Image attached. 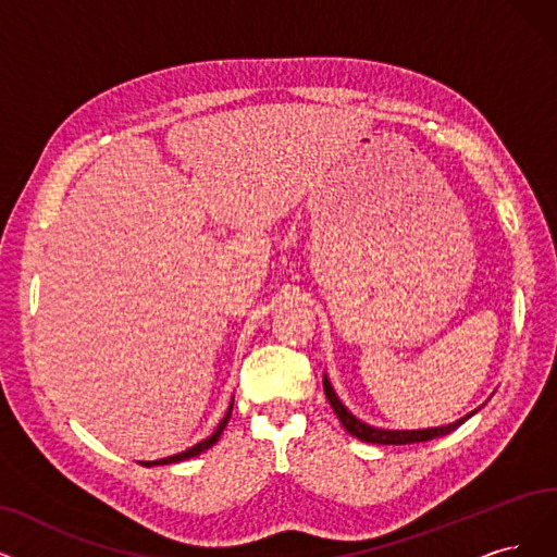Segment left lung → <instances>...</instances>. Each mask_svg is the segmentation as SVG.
<instances>
[{
	"instance_id": "1",
	"label": "left lung",
	"mask_w": 557,
	"mask_h": 557,
	"mask_svg": "<svg viewBox=\"0 0 557 557\" xmlns=\"http://www.w3.org/2000/svg\"><path fill=\"white\" fill-rule=\"evenodd\" d=\"M322 384H324V395H326V399H329V405H331L333 411H336L338 420L343 422V428H345L351 436L361 438V441H366V443H380V446H405V443H422V441H432V438H436V436H446V434L455 432L463 420H469L473 413H478V411H471L469 416H463V418L450 422V425H443V428H428V430H382V428H372V425H368V422L356 418V416L341 403L326 374H324V382H322Z\"/></svg>"
}]
</instances>
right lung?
I'll use <instances>...</instances> for the list:
<instances>
[{
    "mask_svg": "<svg viewBox=\"0 0 557 557\" xmlns=\"http://www.w3.org/2000/svg\"><path fill=\"white\" fill-rule=\"evenodd\" d=\"M231 411H233V403H231V407H228L226 416L221 418V422H219V425H216V430H214V432H212L208 438H203L201 443H196V446L187 448L185 453H177V455H171V457H164V459H154V461H141V463H144V466H164V463H175V461H183V459H189V457H196V455L206 453L208 448H212L214 443L219 441L221 432L226 430V425H228V418H231Z\"/></svg>",
    "mask_w": 557,
    "mask_h": 557,
    "instance_id": "add662e5",
    "label": "right lung"
}]
</instances>
